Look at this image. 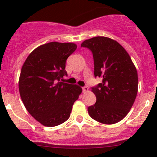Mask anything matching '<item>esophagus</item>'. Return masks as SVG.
<instances>
[{"mask_svg":"<svg viewBox=\"0 0 157 157\" xmlns=\"http://www.w3.org/2000/svg\"><path fill=\"white\" fill-rule=\"evenodd\" d=\"M88 90H89V89H88V87H87V86H83V93H86V92H87L88 91Z\"/></svg>","mask_w":157,"mask_h":157,"instance_id":"obj_1","label":"esophagus"}]
</instances>
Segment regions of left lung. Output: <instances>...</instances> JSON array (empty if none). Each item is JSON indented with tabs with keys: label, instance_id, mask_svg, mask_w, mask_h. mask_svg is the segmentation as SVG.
<instances>
[{
	"label": "left lung",
	"instance_id": "1",
	"mask_svg": "<svg viewBox=\"0 0 157 157\" xmlns=\"http://www.w3.org/2000/svg\"><path fill=\"white\" fill-rule=\"evenodd\" d=\"M93 55L95 77L102 82L92 87L96 102L88 107L92 118L105 124L122 120L132 107L137 94L138 77L126 50L115 40L96 36L82 42Z\"/></svg>",
	"mask_w": 157,
	"mask_h": 157
}]
</instances>
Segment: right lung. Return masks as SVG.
<instances>
[{
    "label": "right lung",
    "mask_w": 157,
    "mask_h": 157,
    "mask_svg": "<svg viewBox=\"0 0 157 157\" xmlns=\"http://www.w3.org/2000/svg\"><path fill=\"white\" fill-rule=\"evenodd\" d=\"M74 43L52 42L37 47L25 61L19 79L20 97L26 110L44 126L55 127L67 121L82 88L61 82L67 76V58Z\"/></svg>",
    "instance_id": "obj_1"
}]
</instances>
